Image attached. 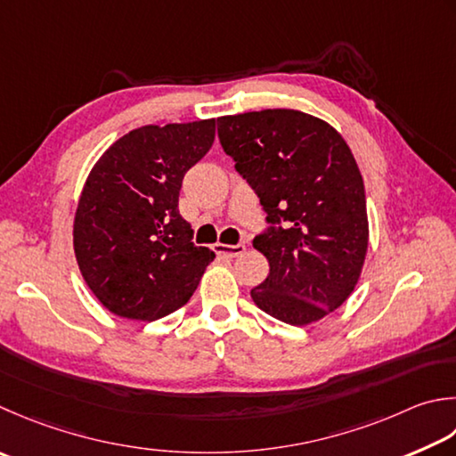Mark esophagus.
Masks as SVG:
<instances>
[{"label":"esophagus","mask_w":456,"mask_h":456,"mask_svg":"<svg viewBox=\"0 0 456 456\" xmlns=\"http://www.w3.org/2000/svg\"><path fill=\"white\" fill-rule=\"evenodd\" d=\"M213 248H216V253L221 255V256H227V258H237L243 255L247 251L245 245H223V243H216L213 245Z\"/></svg>","instance_id":"obj_1"}]
</instances>
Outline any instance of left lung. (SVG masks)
Wrapping results in <instances>:
<instances>
[{"mask_svg": "<svg viewBox=\"0 0 456 456\" xmlns=\"http://www.w3.org/2000/svg\"><path fill=\"white\" fill-rule=\"evenodd\" d=\"M219 142L261 200L266 227L253 247L269 276L255 305L292 326L324 318L354 292L368 253L358 164L328 122L290 109L217 118Z\"/></svg>", "mask_w": 456, "mask_h": 456, "instance_id": "1", "label": "left lung"}]
</instances>
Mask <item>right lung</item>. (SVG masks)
<instances>
[{
    "mask_svg": "<svg viewBox=\"0 0 456 456\" xmlns=\"http://www.w3.org/2000/svg\"><path fill=\"white\" fill-rule=\"evenodd\" d=\"M216 120L142 126L116 140L88 174L73 243L83 279L116 316L164 318L198 289L216 253L191 243L177 209L187 169L208 154Z\"/></svg>",
    "mask_w": 456,
    "mask_h": 456,
    "instance_id": "right-lung-1",
    "label": "right lung"
}]
</instances>
